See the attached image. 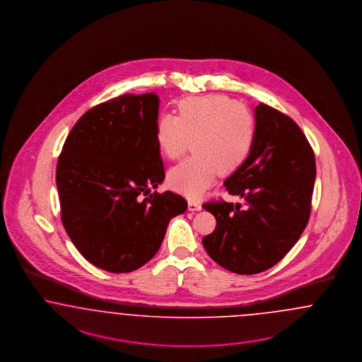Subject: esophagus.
Here are the masks:
<instances>
[{
  "instance_id": "obj_1",
  "label": "esophagus",
  "mask_w": 362,
  "mask_h": 362,
  "mask_svg": "<svg viewBox=\"0 0 362 362\" xmlns=\"http://www.w3.org/2000/svg\"><path fill=\"white\" fill-rule=\"evenodd\" d=\"M202 209V206H201V203L199 201H197V199H188V210L189 211H198V210H201Z\"/></svg>"
}]
</instances>
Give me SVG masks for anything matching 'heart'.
I'll list each match as a JSON object with an SVG mask.
<instances>
[{
  "label": "heart",
  "instance_id": "heart-1",
  "mask_svg": "<svg viewBox=\"0 0 362 362\" xmlns=\"http://www.w3.org/2000/svg\"><path fill=\"white\" fill-rule=\"evenodd\" d=\"M177 110L179 116H159L155 136L170 160L180 159L194 140L195 155L170 171L168 183L187 197H198L218 175L244 167L256 145L257 122L247 107L222 94L188 97Z\"/></svg>",
  "mask_w": 362,
  "mask_h": 362
}]
</instances>
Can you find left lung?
Here are the masks:
<instances>
[{"instance_id": "1", "label": "left lung", "mask_w": 362, "mask_h": 362, "mask_svg": "<svg viewBox=\"0 0 362 362\" xmlns=\"http://www.w3.org/2000/svg\"><path fill=\"white\" fill-rule=\"evenodd\" d=\"M257 139L243 168L223 183L241 203L210 201L217 221L202 240L209 256L238 275L272 268L300 238L311 214L315 156L291 117L272 106L256 107Z\"/></svg>"}]
</instances>
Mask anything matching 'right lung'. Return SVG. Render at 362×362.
I'll return each instance as SVG.
<instances>
[{"label":"right lung","instance_id":"1","mask_svg":"<svg viewBox=\"0 0 362 362\" xmlns=\"http://www.w3.org/2000/svg\"><path fill=\"white\" fill-rule=\"evenodd\" d=\"M158 95L125 94L87 110L69 133L57 165L60 218L93 265L127 274L159 250L171 218L187 209L164 180L155 136Z\"/></svg>","mask_w":362,"mask_h":362}]
</instances>
